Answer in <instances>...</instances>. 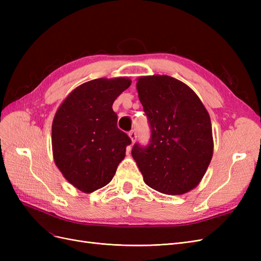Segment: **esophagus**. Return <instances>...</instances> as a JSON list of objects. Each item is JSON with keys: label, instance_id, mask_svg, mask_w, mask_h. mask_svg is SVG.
Masks as SVG:
<instances>
[{"label": "esophagus", "instance_id": "34e87169", "mask_svg": "<svg viewBox=\"0 0 261 261\" xmlns=\"http://www.w3.org/2000/svg\"><path fill=\"white\" fill-rule=\"evenodd\" d=\"M128 136H129V138L132 139V143H135L136 141V138H137V134H136V130H130L129 132V134H128Z\"/></svg>", "mask_w": 261, "mask_h": 261}]
</instances>
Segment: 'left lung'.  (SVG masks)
I'll return each mask as SVG.
<instances>
[{
	"instance_id": "1",
	"label": "left lung",
	"mask_w": 261,
	"mask_h": 261,
	"mask_svg": "<svg viewBox=\"0 0 261 261\" xmlns=\"http://www.w3.org/2000/svg\"><path fill=\"white\" fill-rule=\"evenodd\" d=\"M136 86L151 136L147 146L134 145V160L149 187L185 194L199 184L211 161L209 113L198 96L173 77H139Z\"/></svg>"
}]
</instances>
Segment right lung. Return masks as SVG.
Here are the masks:
<instances>
[{
  "label": "right lung",
  "instance_id": "obj_1",
  "mask_svg": "<svg viewBox=\"0 0 261 261\" xmlns=\"http://www.w3.org/2000/svg\"><path fill=\"white\" fill-rule=\"evenodd\" d=\"M130 86L128 78H98L77 87L58 109L52 123L54 162L84 193L112 180L132 140L117 128L114 100Z\"/></svg>",
  "mask_w": 261,
  "mask_h": 261
}]
</instances>
